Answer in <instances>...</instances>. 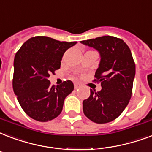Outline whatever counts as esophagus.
Returning a JSON list of instances; mask_svg holds the SVG:
<instances>
[{"instance_id":"34e87169","label":"esophagus","mask_w":152,"mask_h":152,"mask_svg":"<svg viewBox=\"0 0 152 152\" xmlns=\"http://www.w3.org/2000/svg\"><path fill=\"white\" fill-rule=\"evenodd\" d=\"M74 87H75V88H80V84H78V83H75V84H74Z\"/></svg>"}]
</instances>
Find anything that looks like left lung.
Here are the masks:
<instances>
[{
  "instance_id": "obj_1",
  "label": "left lung",
  "mask_w": 152,
  "mask_h": 152,
  "mask_svg": "<svg viewBox=\"0 0 152 152\" xmlns=\"http://www.w3.org/2000/svg\"><path fill=\"white\" fill-rule=\"evenodd\" d=\"M80 43L99 53L94 81L102 87L97 92L90 90V96L83 101V111L94 123H109L124 112L132 97L135 75L132 55L127 44L115 37L104 36Z\"/></svg>"
}]
</instances>
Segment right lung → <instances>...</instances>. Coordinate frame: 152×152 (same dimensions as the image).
<instances>
[{
    "mask_svg": "<svg viewBox=\"0 0 152 152\" xmlns=\"http://www.w3.org/2000/svg\"><path fill=\"white\" fill-rule=\"evenodd\" d=\"M76 44L38 36L24 43L16 53L12 88L22 109L33 120L47 122L62 112L73 83L67 80L52 86L48 77L61 68L66 50Z\"/></svg>",
    "mask_w": 152,
    "mask_h": 152,
    "instance_id": "right-lung-1",
    "label": "right lung"
}]
</instances>
